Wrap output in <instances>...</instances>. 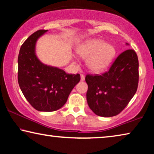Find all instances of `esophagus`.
Returning <instances> with one entry per match:
<instances>
[{"instance_id": "34e87169", "label": "esophagus", "mask_w": 154, "mask_h": 154, "mask_svg": "<svg viewBox=\"0 0 154 154\" xmlns=\"http://www.w3.org/2000/svg\"><path fill=\"white\" fill-rule=\"evenodd\" d=\"M80 76H81V81H84V80H85L84 75L81 74V75H80Z\"/></svg>"}]
</instances>
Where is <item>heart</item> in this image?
Returning <instances> with one entry per match:
<instances>
[{"label":"heart","instance_id":"1","mask_svg":"<svg viewBox=\"0 0 154 154\" xmlns=\"http://www.w3.org/2000/svg\"><path fill=\"white\" fill-rule=\"evenodd\" d=\"M78 54L87 59V66L94 72H101L109 67L116 54L113 45L101 39H92L78 48Z\"/></svg>","mask_w":154,"mask_h":154}]
</instances>
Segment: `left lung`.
<instances>
[{
  "instance_id": "8db88e82",
  "label": "left lung",
  "mask_w": 154,
  "mask_h": 154,
  "mask_svg": "<svg viewBox=\"0 0 154 154\" xmlns=\"http://www.w3.org/2000/svg\"><path fill=\"white\" fill-rule=\"evenodd\" d=\"M138 66L136 52L129 49L117 57L107 72L86 75V100L93 113L113 117L123 111L136 93Z\"/></svg>"
}]
</instances>
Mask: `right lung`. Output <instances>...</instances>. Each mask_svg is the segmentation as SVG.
<instances>
[{
    "label": "right lung",
    "mask_w": 154,
    "mask_h": 154,
    "mask_svg": "<svg viewBox=\"0 0 154 154\" xmlns=\"http://www.w3.org/2000/svg\"><path fill=\"white\" fill-rule=\"evenodd\" d=\"M47 31L35 32L20 47L18 57V82L32 106L38 111L51 112L66 104L70 92L80 81V75L67 74L60 68L45 65L37 58L36 43Z\"/></svg>",
    "instance_id": "add662e5"
}]
</instances>
